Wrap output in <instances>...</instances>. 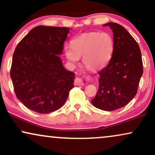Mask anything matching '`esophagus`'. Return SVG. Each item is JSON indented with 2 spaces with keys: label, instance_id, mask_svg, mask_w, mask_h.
<instances>
[{
  "label": "esophagus",
  "instance_id": "obj_1",
  "mask_svg": "<svg viewBox=\"0 0 155 155\" xmlns=\"http://www.w3.org/2000/svg\"><path fill=\"white\" fill-rule=\"evenodd\" d=\"M74 84L75 86H83L84 85V83L83 81V79L82 78H76L75 80H74Z\"/></svg>",
  "mask_w": 155,
  "mask_h": 155
}]
</instances>
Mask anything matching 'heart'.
Wrapping results in <instances>:
<instances>
[{
  "mask_svg": "<svg viewBox=\"0 0 155 155\" xmlns=\"http://www.w3.org/2000/svg\"><path fill=\"white\" fill-rule=\"evenodd\" d=\"M114 41L107 32H91L81 35L71 41V47H66L64 55L70 62L75 64L82 57L86 68L98 71L108 64L113 55Z\"/></svg>",
  "mask_w": 155,
  "mask_h": 155,
  "instance_id": "heart-1",
  "label": "heart"
}]
</instances>
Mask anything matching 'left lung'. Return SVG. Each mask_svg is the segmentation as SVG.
<instances>
[{"label": "left lung", "mask_w": 155, "mask_h": 155, "mask_svg": "<svg viewBox=\"0 0 155 155\" xmlns=\"http://www.w3.org/2000/svg\"><path fill=\"white\" fill-rule=\"evenodd\" d=\"M113 32L114 49L108 64L98 71V91L91 100L97 108L111 111L127 105L137 92L143 73L137 42L122 25L108 22Z\"/></svg>", "instance_id": "obj_1"}]
</instances>
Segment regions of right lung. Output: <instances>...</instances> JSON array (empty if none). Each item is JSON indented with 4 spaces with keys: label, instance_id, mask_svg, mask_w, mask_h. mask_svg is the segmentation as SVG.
I'll list each match as a JSON object with an SVG mask.
<instances>
[{
    "label": "right lung",
    "instance_id": "obj_1",
    "mask_svg": "<svg viewBox=\"0 0 155 155\" xmlns=\"http://www.w3.org/2000/svg\"><path fill=\"white\" fill-rule=\"evenodd\" d=\"M69 28L37 26L18 43L13 53L10 78L16 97L39 113L60 108L74 87V74L62 65L59 55Z\"/></svg>",
    "mask_w": 155,
    "mask_h": 155
}]
</instances>
